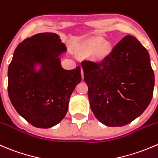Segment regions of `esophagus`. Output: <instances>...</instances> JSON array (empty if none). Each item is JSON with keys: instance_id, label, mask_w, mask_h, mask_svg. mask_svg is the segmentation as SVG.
Wrapping results in <instances>:
<instances>
[{"instance_id": "esophagus-1", "label": "esophagus", "mask_w": 158, "mask_h": 158, "mask_svg": "<svg viewBox=\"0 0 158 158\" xmlns=\"http://www.w3.org/2000/svg\"><path fill=\"white\" fill-rule=\"evenodd\" d=\"M81 75H82V79H83V78H84V75H83V70H82V69H81Z\"/></svg>"}]
</instances>
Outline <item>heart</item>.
<instances>
[{"label":"heart","mask_w":158,"mask_h":158,"mask_svg":"<svg viewBox=\"0 0 158 158\" xmlns=\"http://www.w3.org/2000/svg\"><path fill=\"white\" fill-rule=\"evenodd\" d=\"M81 49L85 52L90 51V56L96 61L105 59L111 52V45L109 42L100 38H90L81 45Z\"/></svg>","instance_id":"obj_1"}]
</instances>
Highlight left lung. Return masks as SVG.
<instances>
[{"instance_id":"1","label":"left lung","mask_w":158,"mask_h":158,"mask_svg":"<svg viewBox=\"0 0 158 158\" xmlns=\"http://www.w3.org/2000/svg\"><path fill=\"white\" fill-rule=\"evenodd\" d=\"M93 114L108 127L128 124L151 102L154 74L150 56L140 42L127 35L101 62H82Z\"/></svg>"}]
</instances>
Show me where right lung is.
Returning <instances> with one entry per match:
<instances>
[{"label": "right lung", "mask_w": 158, "mask_h": 158, "mask_svg": "<svg viewBox=\"0 0 158 158\" xmlns=\"http://www.w3.org/2000/svg\"><path fill=\"white\" fill-rule=\"evenodd\" d=\"M66 51L60 37L51 32L26 38L15 50L7 73L8 96L19 115L35 127L58 124L81 82L80 67L65 70L61 65L59 56Z\"/></svg>", "instance_id": "right-lung-1"}]
</instances>
